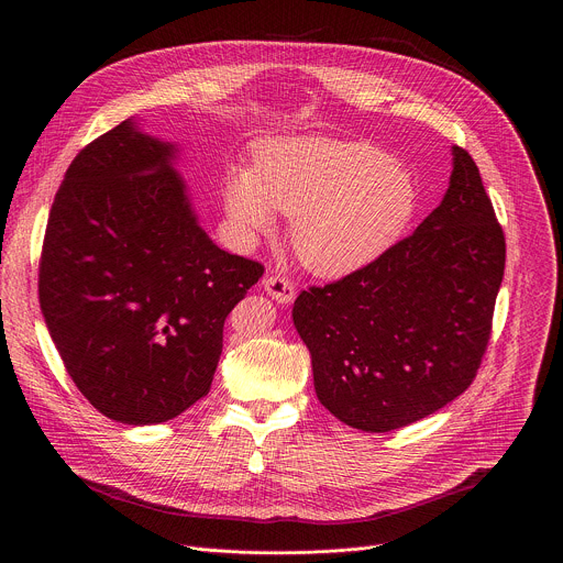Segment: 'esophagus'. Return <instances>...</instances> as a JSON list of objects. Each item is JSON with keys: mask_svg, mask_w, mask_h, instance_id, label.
<instances>
[{"mask_svg": "<svg viewBox=\"0 0 563 563\" xmlns=\"http://www.w3.org/2000/svg\"><path fill=\"white\" fill-rule=\"evenodd\" d=\"M263 289L267 291V296H272L280 305H289L296 298V287L287 278H283V276H274V274L265 276Z\"/></svg>", "mask_w": 563, "mask_h": 563, "instance_id": "34e87169", "label": "esophagus"}]
</instances>
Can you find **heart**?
I'll return each instance as SVG.
<instances>
[{"mask_svg":"<svg viewBox=\"0 0 563 563\" xmlns=\"http://www.w3.org/2000/svg\"><path fill=\"white\" fill-rule=\"evenodd\" d=\"M222 207L233 231L254 243L291 218L300 263L343 278L380 258L408 229L417 185L406 165L365 142L307 135L261 148L256 169L229 174Z\"/></svg>","mask_w":563,"mask_h":563,"instance_id":"1","label":"heart"}]
</instances>
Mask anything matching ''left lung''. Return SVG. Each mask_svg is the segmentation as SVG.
<instances>
[{"label": "left lung", "mask_w": 563, "mask_h": 563, "mask_svg": "<svg viewBox=\"0 0 563 563\" xmlns=\"http://www.w3.org/2000/svg\"><path fill=\"white\" fill-rule=\"evenodd\" d=\"M506 240L470 153L452 146L441 205L367 267L300 291L294 325L339 421L389 432L463 394L486 352Z\"/></svg>", "instance_id": "left-lung-1"}]
</instances>
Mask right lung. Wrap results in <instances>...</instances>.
Masks as SVG:
<instances>
[{"instance_id": "obj_1", "label": "right lung", "mask_w": 563, "mask_h": 563, "mask_svg": "<svg viewBox=\"0 0 563 563\" xmlns=\"http://www.w3.org/2000/svg\"><path fill=\"white\" fill-rule=\"evenodd\" d=\"M178 153L124 120L75 155L44 235L48 334L89 404L126 426L176 419L209 391L224 318L263 276L200 227Z\"/></svg>"}]
</instances>
